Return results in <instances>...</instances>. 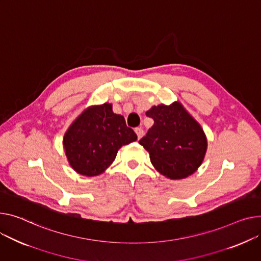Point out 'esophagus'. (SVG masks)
Masks as SVG:
<instances>
[{
    "instance_id": "esophagus-1",
    "label": "esophagus",
    "mask_w": 261,
    "mask_h": 261,
    "mask_svg": "<svg viewBox=\"0 0 261 261\" xmlns=\"http://www.w3.org/2000/svg\"><path fill=\"white\" fill-rule=\"evenodd\" d=\"M134 131H135V133H136V135L138 137V140H140V138H142V136L144 135V131H143L142 128H135Z\"/></svg>"
}]
</instances>
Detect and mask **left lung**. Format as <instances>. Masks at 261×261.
<instances>
[{"instance_id": "8db88e82", "label": "left lung", "mask_w": 261, "mask_h": 261, "mask_svg": "<svg viewBox=\"0 0 261 261\" xmlns=\"http://www.w3.org/2000/svg\"><path fill=\"white\" fill-rule=\"evenodd\" d=\"M154 125L140 144L149 152L150 161L162 175L182 179L198 169L207 142L201 126L179 101L170 106H153L146 112Z\"/></svg>"}]
</instances>
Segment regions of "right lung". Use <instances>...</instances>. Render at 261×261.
Wrapping results in <instances>:
<instances>
[{"label": "right lung", "instance_id": "add662e5", "mask_svg": "<svg viewBox=\"0 0 261 261\" xmlns=\"http://www.w3.org/2000/svg\"><path fill=\"white\" fill-rule=\"evenodd\" d=\"M136 140L124 116L113 113L111 103L105 102L84 110L66 131L63 145L75 172L96 176L113 163L120 147Z\"/></svg>", "mask_w": 261, "mask_h": 261}]
</instances>
